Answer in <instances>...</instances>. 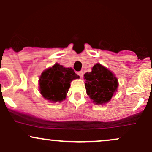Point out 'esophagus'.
I'll use <instances>...</instances> for the list:
<instances>
[{
	"label": "esophagus",
	"mask_w": 152,
	"mask_h": 152,
	"mask_svg": "<svg viewBox=\"0 0 152 152\" xmlns=\"http://www.w3.org/2000/svg\"><path fill=\"white\" fill-rule=\"evenodd\" d=\"M77 74L79 75V76H80V78H82V77H83V76H84V73H83V72H82V71L78 72Z\"/></svg>",
	"instance_id": "esophagus-1"
}]
</instances>
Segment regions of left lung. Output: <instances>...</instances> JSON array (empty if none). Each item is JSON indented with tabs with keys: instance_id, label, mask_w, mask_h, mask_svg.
I'll return each mask as SVG.
<instances>
[{
	"instance_id": "obj_1",
	"label": "left lung",
	"mask_w": 152,
	"mask_h": 152,
	"mask_svg": "<svg viewBox=\"0 0 152 152\" xmlns=\"http://www.w3.org/2000/svg\"><path fill=\"white\" fill-rule=\"evenodd\" d=\"M87 94L96 104L110 102L118 88V79L111 71L96 64L92 71L85 75Z\"/></svg>"
}]
</instances>
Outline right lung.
<instances>
[{"label":"right lung","instance_id":"add662e5","mask_svg":"<svg viewBox=\"0 0 152 152\" xmlns=\"http://www.w3.org/2000/svg\"><path fill=\"white\" fill-rule=\"evenodd\" d=\"M79 78L72 68H66L58 63L55 64L41 74L40 93L50 102H62L66 97L71 81Z\"/></svg>","mask_w":152,"mask_h":152}]
</instances>
